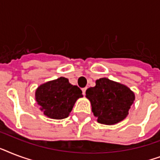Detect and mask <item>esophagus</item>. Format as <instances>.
Listing matches in <instances>:
<instances>
[{
  "label": "esophagus",
  "instance_id": "1",
  "mask_svg": "<svg viewBox=\"0 0 160 160\" xmlns=\"http://www.w3.org/2000/svg\"><path fill=\"white\" fill-rule=\"evenodd\" d=\"M86 90H87V88H86V87L82 88V92H83V95H85V91H86Z\"/></svg>",
  "mask_w": 160,
  "mask_h": 160
}]
</instances>
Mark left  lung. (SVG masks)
<instances>
[{
  "label": "left lung",
  "mask_w": 160,
  "mask_h": 160,
  "mask_svg": "<svg viewBox=\"0 0 160 160\" xmlns=\"http://www.w3.org/2000/svg\"><path fill=\"white\" fill-rule=\"evenodd\" d=\"M95 84V87L89 88L85 94L97 121L114 124L125 119L135 99L134 92L124 85L107 78L97 80Z\"/></svg>",
  "instance_id": "8db88e82"
}]
</instances>
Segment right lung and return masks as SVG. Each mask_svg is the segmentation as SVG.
<instances>
[{
	"label": "right lung",
	"mask_w": 160,
	"mask_h": 160,
	"mask_svg": "<svg viewBox=\"0 0 160 160\" xmlns=\"http://www.w3.org/2000/svg\"><path fill=\"white\" fill-rule=\"evenodd\" d=\"M80 97H83L81 90L71 85L65 77L42 84L36 90V100L41 110L51 119L67 118L75 101Z\"/></svg>",
	"instance_id": "add662e5"
}]
</instances>
